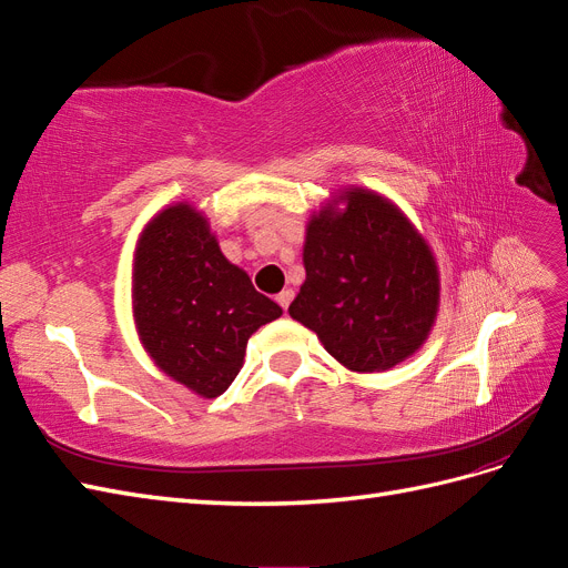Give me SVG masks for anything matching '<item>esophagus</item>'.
<instances>
[{"label":"esophagus","instance_id":"34e87169","mask_svg":"<svg viewBox=\"0 0 568 568\" xmlns=\"http://www.w3.org/2000/svg\"><path fill=\"white\" fill-rule=\"evenodd\" d=\"M274 301H277V303L282 305V311H286V307H288V303H291V301H294V291H291V288H284V291H280V294H277V298H274Z\"/></svg>","mask_w":568,"mask_h":568}]
</instances>
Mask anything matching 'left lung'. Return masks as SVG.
Listing matches in <instances>:
<instances>
[{
  "instance_id": "obj_1",
  "label": "left lung",
  "mask_w": 568,
  "mask_h": 568,
  "mask_svg": "<svg viewBox=\"0 0 568 568\" xmlns=\"http://www.w3.org/2000/svg\"><path fill=\"white\" fill-rule=\"evenodd\" d=\"M305 232V282L288 315L353 372H386L422 348L436 322L438 267L422 234L384 196L348 189Z\"/></svg>"
}]
</instances>
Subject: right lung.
<instances>
[{
    "instance_id": "add662e5",
    "label": "right lung",
    "mask_w": 568,
    "mask_h": 568,
    "mask_svg": "<svg viewBox=\"0 0 568 568\" xmlns=\"http://www.w3.org/2000/svg\"><path fill=\"white\" fill-rule=\"evenodd\" d=\"M132 307L153 363L203 398L230 388L251 334L282 315L222 255L209 220L189 203L170 205L144 227L134 251Z\"/></svg>"
}]
</instances>
